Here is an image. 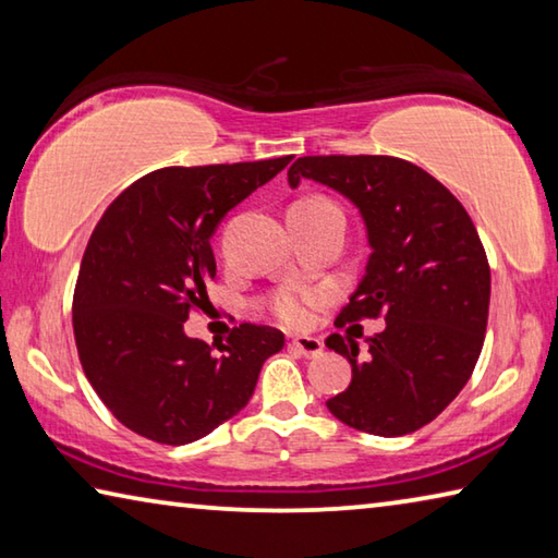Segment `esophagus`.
<instances>
[{
    "instance_id": "1",
    "label": "esophagus",
    "mask_w": 558,
    "mask_h": 558,
    "mask_svg": "<svg viewBox=\"0 0 558 558\" xmlns=\"http://www.w3.org/2000/svg\"><path fill=\"white\" fill-rule=\"evenodd\" d=\"M290 347L295 349V352H300L302 356H317V354H323V342H319L317 337H295L290 342Z\"/></svg>"
}]
</instances>
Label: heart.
Here are the masks:
<instances>
[{
	"label": "heart",
	"instance_id": "b5f03b06",
	"mask_svg": "<svg viewBox=\"0 0 558 558\" xmlns=\"http://www.w3.org/2000/svg\"><path fill=\"white\" fill-rule=\"evenodd\" d=\"M292 206H298V209H310V211H339V206L335 202H329L327 196H305V199H300ZM315 302H317V295H313V292L280 288V290H272L266 298V307L280 325L300 329V327H307L310 319H313Z\"/></svg>",
	"mask_w": 558,
	"mask_h": 558
}]
</instances>
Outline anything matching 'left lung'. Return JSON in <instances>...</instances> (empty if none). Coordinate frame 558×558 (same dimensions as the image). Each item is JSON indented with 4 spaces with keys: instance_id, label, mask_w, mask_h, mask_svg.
I'll return each mask as SVG.
<instances>
[{
    "instance_id": "1",
    "label": "left lung",
    "mask_w": 558,
    "mask_h": 558,
    "mask_svg": "<svg viewBox=\"0 0 558 558\" xmlns=\"http://www.w3.org/2000/svg\"><path fill=\"white\" fill-rule=\"evenodd\" d=\"M288 179L332 186L364 216L372 256L335 325L386 323L364 359L342 335L325 339L352 364L329 413L384 438L428 426L468 384L485 342L489 263L470 214L426 169L389 155L300 157Z\"/></svg>"
}]
</instances>
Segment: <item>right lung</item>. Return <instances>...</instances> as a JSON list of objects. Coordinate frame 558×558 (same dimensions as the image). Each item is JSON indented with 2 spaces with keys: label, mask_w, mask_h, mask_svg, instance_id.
Here are the masks:
<instances>
[{
  "label": "right lung",
  "mask_w": 558,
  "mask_h": 558,
  "mask_svg": "<svg viewBox=\"0 0 558 558\" xmlns=\"http://www.w3.org/2000/svg\"><path fill=\"white\" fill-rule=\"evenodd\" d=\"M292 155L260 162L165 167L102 214L73 290L83 372L122 426L162 446L209 436L251 401L280 329L243 323L209 347L184 335L216 276L211 235L235 204Z\"/></svg>",
  "instance_id": "obj_1"
}]
</instances>
